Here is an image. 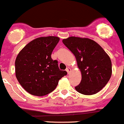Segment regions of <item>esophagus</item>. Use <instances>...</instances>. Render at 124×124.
Listing matches in <instances>:
<instances>
[{
    "instance_id": "1",
    "label": "esophagus",
    "mask_w": 124,
    "mask_h": 124,
    "mask_svg": "<svg viewBox=\"0 0 124 124\" xmlns=\"http://www.w3.org/2000/svg\"><path fill=\"white\" fill-rule=\"evenodd\" d=\"M66 71H67V73H68V74H70V71H71V68H69V67H68V68H66Z\"/></svg>"
}]
</instances>
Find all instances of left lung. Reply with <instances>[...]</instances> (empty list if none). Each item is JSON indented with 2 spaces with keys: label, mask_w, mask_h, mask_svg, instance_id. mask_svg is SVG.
<instances>
[{
  "label": "left lung",
  "mask_w": 124,
  "mask_h": 124,
  "mask_svg": "<svg viewBox=\"0 0 124 124\" xmlns=\"http://www.w3.org/2000/svg\"><path fill=\"white\" fill-rule=\"evenodd\" d=\"M74 54L81 71L80 84L75 87L79 93L93 95L100 91L109 81L112 73L111 61L98 43L88 38L70 37L63 40Z\"/></svg>",
  "instance_id": "left-lung-1"
}]
</instances>
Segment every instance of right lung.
<instances>
[{
    "label": "right lung",
    "instance_id": "right-lung-1",
    "mask_svg": "<svg viewBox=\"0 0 124 124\" xmlns=\"http://www.w3.org/2000/svg\"><path fill=\"white\" fill-rule=\"evenodd\" d=\"M60 41L54 36L41 37L30 42L19 53L15 61L17 80L26 91L42 96L56 89L66 71L60 70L51 54Z\"/></svg>",
    "mask_w": 124,
    "mask_h": 124
}]
</instances>
